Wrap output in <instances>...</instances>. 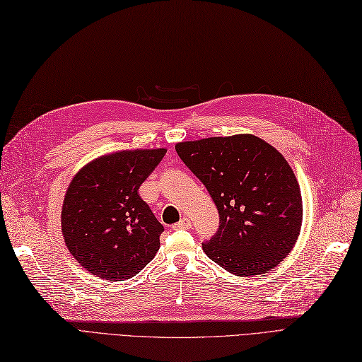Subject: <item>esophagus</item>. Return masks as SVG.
<instances>
[{
    "instance_id": "esophagus-1",
    "label": "esophagus",
    "mask_w": 362,
    "mask_h": 362,
    "mask_svg": "<svg viewBox=\"0 0 362 362\" xmlns=\"http://www.w3.org/2000/svg\"><path fill=\"white\" fill-rule=\"evenodd\" d=\"M172 228H173V229H190V228H192V222H190V218L182 217L180 222L172 225Z\"/></svg>"
}]
</instances>
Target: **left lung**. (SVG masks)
<instances>
[{"mask_svg": "<svg viewBox=\"0 0 362 362\" xmlns=\"http://www.w3.org/2000/svg\"><path fill=\"white\" fill-rule=\"evenodd\" d=\"M177 154L205 185L218 211L208 258L237 276L264 275L293 249L302 196L287 160L255 136L182 141Z\"/></svg>", "mask_w": 362, "mask_h": 362, "instance_id": "1", "label": "left lung"}]
</instances>
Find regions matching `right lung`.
Segmentation results:
<instances>
[{
  "mask_svg": "<svg viewBox=\"0 0 362 362\" xmlns=\"http://www.w3.org/2000/svg\"><path fill=\"white\" fill-rule=\"evenodd\" d=\"M166 149L115 152L84 166L64 196L62 231L74 258L103 279L136 276L164 231L139 189Z\"/></svg>",
  "mask_w": 362,
  "mask_h": 362,
  "instance_id": "add662e5",
  "label": "right lung"
}]
</instances>
